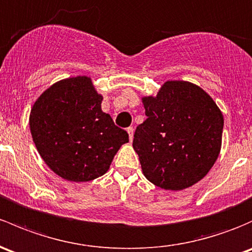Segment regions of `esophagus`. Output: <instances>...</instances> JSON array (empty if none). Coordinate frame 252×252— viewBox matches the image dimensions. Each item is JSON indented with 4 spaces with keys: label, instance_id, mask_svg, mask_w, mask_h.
<instances>
[{
    "label": "esophagus",
    "instance_id": "1",
    "mask_svg": "<svg viewBox=\"0 0 252 252\" xmlns=\"http://www.w3.org/2000/svg\"><path fill=\"white\" fill-rule=\"evenodd\" d=\"M126 131H128L129 139H130V141H131V140H133V136H134V128L133 126H129V128L126 129Z\"/></svg>",
    "mask_w": 252,
    "mask_h": 252
}]
</instances>
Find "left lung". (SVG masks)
I'll use <instances>...</instances> for the list:
<instances>
[{"label": "left lung", "mask_w": 252, "mask_h": 252, "mask_svg": "<svg viewBox=\"0 0 252 252\" xmlns=\"http://www.w3.org/2000/svg\"><path fill=\"white\" fill-rule=\"evenodd\" d=\"M146 121L133 147L148 181L180 190L202 180L219 157L223 116L203 89L170 81L156 97L142 99Z\"/></svg>", "instance_id": "obj_1"}]
</instances>
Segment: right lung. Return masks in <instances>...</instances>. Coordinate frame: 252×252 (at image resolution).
<instances>
[{
	"label": "right lung",
	"mask_w": 252,
	"mask_h": 252,
	"mask_svg": "<svg viewBox=\"0 0 252 252\" xmlns=\"http://www.w3.org/2000/svg\"><path fill=\"white\" fill-rule=\"evenodd\" d=\"M101 101L91 78L75 77L50 87L33 105V142L42 159L63 179L84 182L101 176L129 141L128 133L102 112Z\"/></svg>",
	"instance_id": "add662e5"
}]
</instances>
